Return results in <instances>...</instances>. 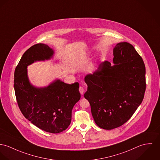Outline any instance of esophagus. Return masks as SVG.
<instances>
[{
	"label": "esophagus",
	"mask_w": 160,
	"mask_h": 160,
	"mask_svg": "<svg viewBox=\"0 0 160 160\" xmlns=\"http://www.w3.org/2000/svg\"><path fill=\"white\" fill-rule=\"evenodd\" d=\"M84 88L82 87H80V88H79V91H80V92L81 93V94H83V92H84Z\"/></svg>",
	"instance_id": "1"
}]
</instances>
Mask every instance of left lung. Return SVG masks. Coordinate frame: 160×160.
<instances>
[{
    "mask_svg": "<svg viewBox=\"0 0 160 160\" xmlns=\"http://www.w3.org/2000/svg\"><path fill=\"white\" fill-rule=\"evenodd\" d=\"M113 64L101 62L88 74L84 97L90 104L99 127L112 129L125 123L142 103L145 91V67L129 43H118L113 49Z\"/></svg>",
    "mask_w": 160,
    "mask_h": 160,
    "instance_id": "obj_1",
    "label": "left lung"
}]
</instances>
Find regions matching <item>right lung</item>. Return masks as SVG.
Instances as JSON below:
<instances>
[{"instance_id": "right-lung-1", "label": "right lung", "mask_w": 160, "mask_h": 160, "mask_svg": "<svg viewBox=\"0 0 160 160\" xmlns=\"http://www.w3.org/2000/svg\"><path fill=\"white\" fill-rule=\"evenodd\" d=\"M54 51L48 45L38 43L21 57L14 74V88L18 106L23 115L46 132L59 133L71 124L72 110L80 99L79 84H67L55 79L48 86L37 87L28 77V66L37 61L53 58Z\"/></svg>"}]
</instances>
